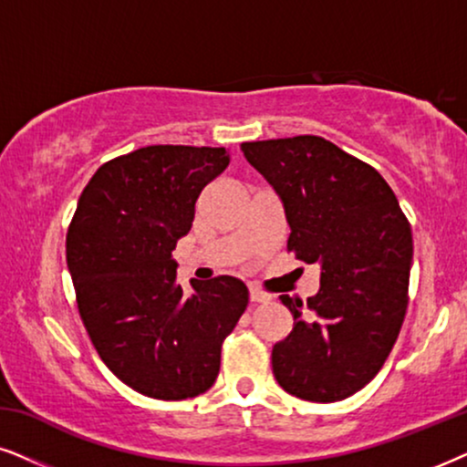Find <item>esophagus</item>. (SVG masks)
I'll return each mask as SVG.
<instances>
[{
	"instance_id": "esophagus-1",
	"label": "esophagus",
	"mask_w": 467,
	"mask_h": 467,
	"mask_svg": "<svg viewBox=\"0 0 467 467\" xmlns=\"http://www.w3.org/2000/svg\"><path fill=\"white\" fill-rule=\"evenodd\" d=\"M269 295L265 293V291H261V288L258 286H250V302H254V304H263V302H269Z\"/></svg>"
}]
</instances>
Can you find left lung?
<instances>
[{
    "instance_id": "8db88e82",
    "label": "left lung",
    "mask_w": 467,
    "mask_h": 467,
    "mask_svg": "<svg viewBox=\"0 0 467 467\" xmlns=\"http://www.w3.org/2000/svg\"><path fill=\"white\" fill-rule=\"evenodd\" d=\"M241 150L285 204L286 250L321 265L308 302L280 295L295 318L274 345V377L293 397L342 400L390 356L410 302L411 226L383 176L318 135L244 141Z\"/></svg>"
}]
</instances>
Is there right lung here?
Masks as SVG:
<instances>
[{"mask_svg":"<svg viewBox=\"0 0 467 467\" xmlns=\"http://www.w3.org/2000/svg\"><path fill=\"white\" fill-rule=\"evenodd\" d=\"M226 165V149L144 146L103 163L70 220L67 263L86 332L111 373L144 397L209 390L222 342L247 308V286L233 275L192 280L185 295L172 261L198 196Z\"/></svg>","mask_w":467,"mask_h":467,"instance_id":"obj_1","label":"right lung"}]
</instances>
